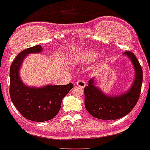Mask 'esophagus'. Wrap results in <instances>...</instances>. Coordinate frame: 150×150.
<instances>
[{"label": "esophagus", "mask_w": 150, "mask_h": 150, "mask_svg": "<svg viewBox=\"0 0 150 150\" xmlns=\"http://www.w3.org/2000/svg\"><path fill=\"white\" fill-rule=\"evenodd\" d=\"M76 84L78 86H80V87L81 88H83L86 86V82L85 80H83V79H80V80H78L77 81H76Z\"/></svg>", "instance_id": "1"}]
</instances>
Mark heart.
<instances>
[{"mask_svg":"<svg viewBox=\"0 0 150 150\" xmlns=\"http://www.w3.org/2000/svg\"><path fill=\"white\" fill-rule=\"evenodd\" d=\"M97 57V54L94 52H88L86 53H85L84 54L81 56L80 59L81 60H94L96 57Z\"/></svg>","mask_w":150,"mask_h":150,"instance_id":"obj_1","label":"heart"}]
</instances>
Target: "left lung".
I'll use <instances>...</instances> for the list:
<instances>
[{"instance_id":"1","label":"left lung","mask_w":150,"mask_h":150,"mask_svg":"<svg viewBox=\"0 0 150 150\" xmlns=\"http://www.w3.org/2000/svg\"><path fill=\"white\" fill-rule=\"evenodd\" d=\"M124 54L130 57L135 68L136 76L132 87L121 96H108L95 86L93 79L89 80L88 86L84 88L85 107L94 117L108 121L125 117L132 111L139 100L143 83V70L134 53L127 51Z\"/></svg>"}]
</instances>
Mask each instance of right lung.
Here are the masks:
<instances>
[{
    "label": "right lung",
    "instance_id": "obj_1",
    "mask_svg": "<svg viewBox=\"0 0 150 150\" xmlns=\"http://www.w3.org/2000/svg\"><path fill=\"white\" fill-rule=\"evenodd\" d=\"M40 45L23 50L12 62L10 69V96L13 104L25 118L36 122L49 121L60 111L63 98L73 88V83L28 87L20 79L19 70L25 55L42 52Z\"/></svg>",
    "mask_w": 150,
    "mask_h": 150
}]
</instances>
